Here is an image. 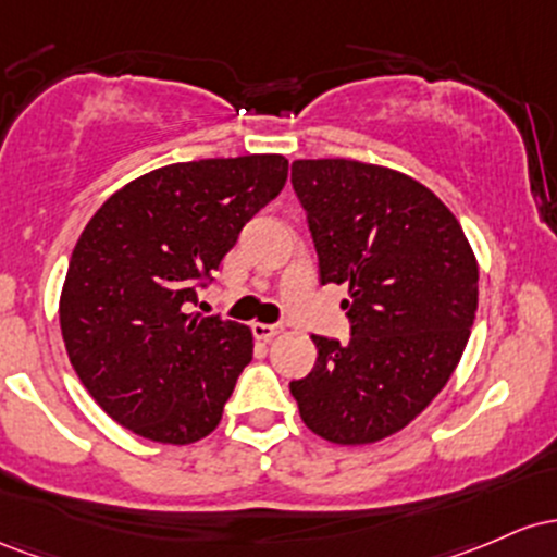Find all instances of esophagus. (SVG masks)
<instances>
[{
  "label": "esophagus",
  "instance_id": "34e87169",
  "mask_svg": "<svg viewBox=\"0 0 557 557\" xmlns=\"http://www.w3.org/2000/svg\"><path fill=\"white\" fill-rule=\"evenodd\" d=\"M284 326L281 323H252V334L258 336V339H273V336H278Z\"/></svg>",
  "mask_w": 557,
  "mask_h": 557
}]
</instances>
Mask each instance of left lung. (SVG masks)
I'll return each mask as SVG.
<instances>
[{
  "label": "left lung",
  "mask_w": 557,
  "mask_h": 557,
  "mask_svg": "<svg viewBox=\"0 0 557 557\" xmlns=\"http://www.w3.org/2000/svg\"><path fill=\"white\" fill-rule=\"evenodd\" d=\"M292 186L321 284H347L349 339L312 336L318 358L292 381L305 426L368 445L408 426L453 376L479 305V265L458 218L392 168L295 160Z\"/></svg>",
  "instance_id": "left-lung-1"
}]
</instances>
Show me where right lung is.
<instances>
[{"label": "right lung", "mask_w": 557, "mask_h": 557, "mask_svg": "<svg viewBox=\"0 0 557 557\" xmlns=\"http://www.w3.org/2000/svg\"><path fill=\"white\" fill-rule=\"evenodd\" d=\"M286 171L281 154L173 162L86 223L60 329L81 384L112 421L162 445H189L221 423L255 342L242 323L191 308Z\"/></svg>", "instance_id": "obj_1"}]
</instances>
